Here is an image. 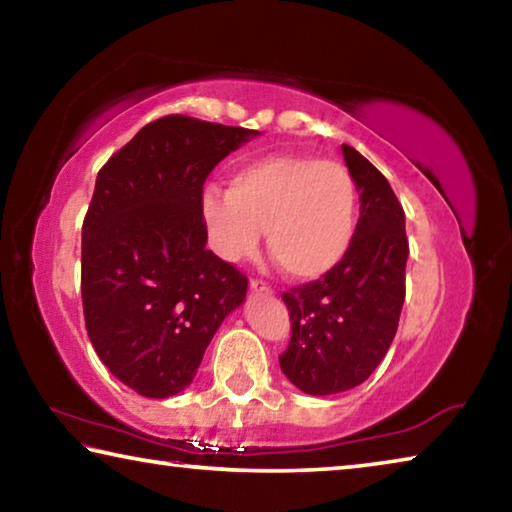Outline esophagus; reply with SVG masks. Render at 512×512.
I'll return each mask as SVG.
<instances>
[{
  "label": "esophagus",
  "mask_w": 512,
  "mask_h": 512,
  "mask_svg": "<svg viewBox=\"0 0 512 512\" xmlns=\"http://www.w3.org/2000/svg\"><path fill=\"white\" fill-rule=\"evenodd\" d=\"M250 291H253V293H266V296H268V293H273V289L268 287L264 280H257V277H255V280H250Z\"/></svg>",
  "instance_id": "34e87169"
}]
</instances>
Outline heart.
<instances>
[{
  "label": "heart",
  "mask_w": 512,
  "mask_h": 512,
  "mask_svg": "<svg viewBox=\"0 0 512 512\" xmlns=\"http://www.w3.org/2000/svg\"><path fill=\"white\" fill-rule=\"evenodd\" d=\"M203 216L214 248L244 259L266 248L291 280L311 282L334 271L354 241L359 189L339 162L314 155H266L230 178L228 192L207 189Z\"/></svg>",
  "instance_id": "heart-1"
}]
</instances>
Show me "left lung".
I'll return each mask as SVG.
<instances>
[{
	"label": "left lung",
	"mask_w": 512,
	"mask_h": 512,
	"mask_svg": "<svg viewBox=\"0 0 512 512\" xmlns=\"http://www.w3.org/2000/svg\"><path fill=\"white\" fill-rule=\"evenodd\" d=\"M361 216L343 262L320 280L282 293L291 341L280 368L307 395H334L366 381L395 339L406 293L404 210L375 164L343 144Z\"/></svg>",
	"instance_id": "8db88e82"
}]
</instances>
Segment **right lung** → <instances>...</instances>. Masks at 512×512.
I'll list each match as a JSON object with an SVG mask.
<instances>
[{"label": "right lung", "instance_id": "right-lung-1", "mask_svg": "<svg viewBox=\"0 0 512 512\" xmlns=\"http://www.w3.org/2000/svg\"><path fill=\"white\" fill-rule=\"evenodd\" d=\"M259 135L187 115L146 124L103 164L83 221L81 296L94 352L144 397L183 391L248 277L207 250L203 185Z\"/></svg>", "mask_w": 512, "mask_h": 512}]
</instances>
